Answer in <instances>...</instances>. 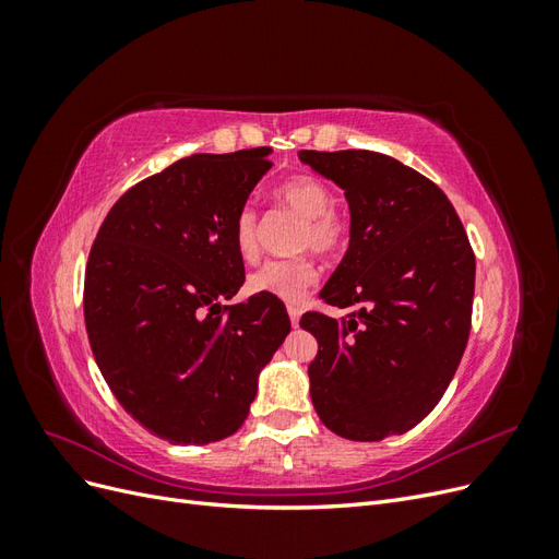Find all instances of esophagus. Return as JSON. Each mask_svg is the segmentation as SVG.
Segmentation results:
<instances>
[{
  "label": "esophagus",
  "instance_id": "1",
  "mask_svg": "<svg viewBox=\"0 0 559 559\" xmlns=\"http://www.w3.org/2000/svg\"><path fill=\"white\" fill-rule=\"evenodd\" d=\"M289 319H292L294 326H298V319H300V308L298 306H289Z\"/></svg>",
  "mask_w": 559,
  "mask_h": 559
}]
</instances>
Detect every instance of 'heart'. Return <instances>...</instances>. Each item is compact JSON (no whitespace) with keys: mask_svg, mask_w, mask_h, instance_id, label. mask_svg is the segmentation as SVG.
I'll return each mask as SVG.
<instances>
[{"mask_svg":"<svg viewBox=\"0 0 559 559\" xmlns=\"http://www.w3.org/2000/svg\"><path fill=\"white\" fill-rule=\"evenodd\" d=\"M282 205L300 216L296 230V249H312L324 259L337 257L349 242V218L333 207V191L314 175H294L277 189ZM261 222L259 212L245 205L233 222L235 251L242 261L259 257ZM319 270L310 257L273 259L259 265L247 280L251 294L275 296L280 300H298L302 292L317 282Z\"/></svg>","mask_w":559,"mask_h":559,"instance_id":"heart-1","label":"heart"}]
</instances>
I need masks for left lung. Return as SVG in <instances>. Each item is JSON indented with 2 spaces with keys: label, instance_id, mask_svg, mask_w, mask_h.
I'll return each mask as SVG.
<instances>
[{
  "label": "left lung",
  "instance_id": "8db88e82",
  "mask_svg": "<svg viewBox=\"0 0 559 559\" xmlns=\"http://www.w3.org/2000/svg\"><path fill=\"white\" fill-rule=\"evenodd\" d=\"M298 158L345 189L352 214L349 249L319 294L349 312L300 317L319 343L308 368L314 411L349 441L405 433L462 361L476 253L448 195L413 167L366 148Z\"/></svg>",
  "mask_w": 559,
  "mask_h": 559
}]
</instances>
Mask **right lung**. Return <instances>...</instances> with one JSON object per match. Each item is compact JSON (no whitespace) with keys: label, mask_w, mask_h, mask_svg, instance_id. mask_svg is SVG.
Returning a JSON list of instances; mask_svg holds the SVG:
<instances>
[{"label":"right lung","mask_w":559,"mask_h":559,"mask_svg":"<svg viewBox=\"0 0 559 559\" xmlns=\"http://www.w3.org/2000/svg\"><path fill=\"white\" fill-rule=\"evenodd\" d=\"M270 148L195 154L134 183L105 216L83 282V317L111 394L179 445L238 431L261 368L292 331L284 302L251 296L233 222L273 167Z\"/></svg>","instance_id":"1"}]
</instances>
